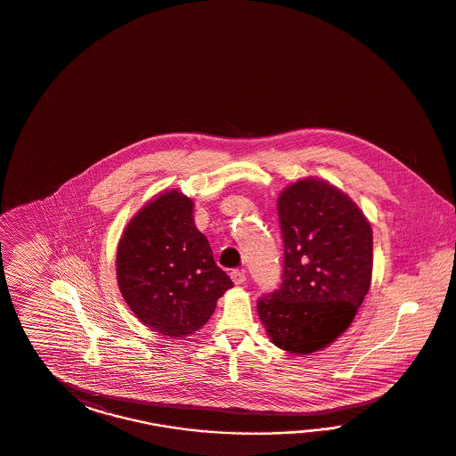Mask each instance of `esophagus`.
<instances>
[{"label":"esophagus","mask_w":456,"mask_h":456,"mask_svg":"<svg viewBox=\"0 0 456 456\" xmlns=\"http://www.w3.org/2000/svg\"><path fill=\"white\" fill-rule=\"evenodd\" d=\"M230 275H232V279H233V282L236 286H241V284L246 282V273H244V271L234 269V271H232V274Z\"/></svg>","instance_id":"esophagus-1"}]
</instances>
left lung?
Returning a JSON list of instances; mask_svg holds the SVG:
<instances>
[{"label":"left lung","mask_w":456,"mask_h":456,"mask_svg":"<svg viewBox=\"0 0 456 456\" xmlns=\"http://www.w3.org/2000/svg\"><path fill=\"white\" fill-rule=\"evenodd\" d=\"M284 277L257 314L281 350L310 354L343 335L372 277V230L360 207L333 183L304 177L279 193Z\"/></svg>","instance_id":"left-lung-1"}]
</instances>
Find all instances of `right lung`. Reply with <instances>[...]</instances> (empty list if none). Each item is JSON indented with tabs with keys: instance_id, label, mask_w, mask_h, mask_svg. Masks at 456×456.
Segmentation results:
<instances>
[{
	"instance_id": "obj_1",
	"label": "right lung",
	"mask_w": 456,
	"mask_h": 456,
	"mask_svg": "<svg viewBox=\"0 0 456 456\" xmlns=\"http://www.w3.org/2000/svg\"><path fill=\"white\" fill-rule=\"evenodd\" d=\"M193 207L179 189L160 191L129 220L118 243V286L127 307L169 338L199 331L233 287L195 226Z\"/></svg>"
}]
</instances>
